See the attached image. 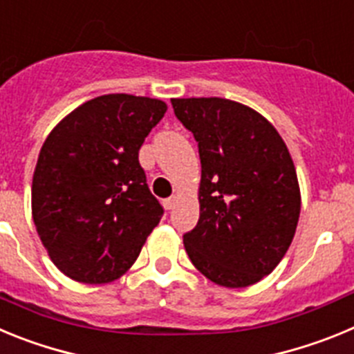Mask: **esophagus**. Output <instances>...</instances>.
<instances>
[{"instance_id": "esophagus-1", "label": "esophagus", "mask_w": 354, "mask_h": 354, "mask_svg": "<svg viewBox=\"0 0 354 354\" xmlns=\"http://www.w3.org/2000/svg\"><path fill=\"white\" fill-rule=\"evenodd\" d=\"M176 197H167V199H164V208L165 209H173L174 206H176Z\"/></svg>"}]
</instances>
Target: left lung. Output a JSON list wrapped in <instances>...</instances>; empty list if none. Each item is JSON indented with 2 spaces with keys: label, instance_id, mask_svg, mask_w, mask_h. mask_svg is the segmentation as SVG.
Returning <instances> with one entry per match:
<instances>
[{
  "label": "left lung",
  "instance_id": "left-lung-1",
  "mask_svg": "<svg viewBox=\"0 0 354 354\" xmlns=\"http://www.w3.org/2000/svg\"><path fill=\"white\" fill-rule=\"evenodd\" d=\"M201 158L197 225L183 243L192 264L224 288H247L286 256L300 216L295 164L275 127L227 98H173Z\"/></svg>",
  "mask_w": 354,
  "mask_h": 354
}]
</instances>
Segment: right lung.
Here are the masks:
<instances>
[{"mask_svg": "<svg viewBox=\"0 0 354 354\" xmlns=\"http://www.w3.org/2000/svg\"><path fill=\"white\" fill-rule=\"evenodd\" d=\"M162 100L111 93L54 127L31 187L33 222L59 272L84 284L120 279L164 208L149 192L139 148L164 118Z\"/></svg>", "mask_w": 354, "mask_h": 354, "instance_id": "right-lung-1", "label": "right lung"}]
</instances>
